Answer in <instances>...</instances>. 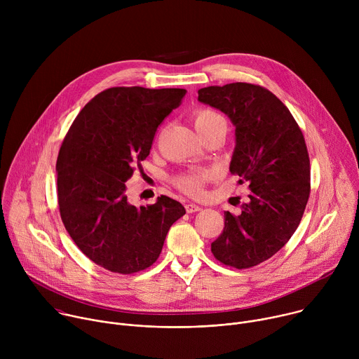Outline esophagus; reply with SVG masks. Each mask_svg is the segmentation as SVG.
<instances>
[{
  "instance_id": "obj_1",
  "label": "esophagus",
  "mask_w": 359,
  "mask_h": 359,
  "mask_svg": "<svg viewBox=\"0 0 359 359\" xmlns=\"http://www.w3.org/2000/svg\"><path fill=\"white\" fill-rule=\"evenodd\" d=\"M200 210H201V208L197 206V204H194V203H186V212H187V213H197V212H200Z\"/></svg>"
}]
</instances>
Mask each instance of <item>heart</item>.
Masks as SVG:
<instances>
[{
	"label": "heart",
	"instance_id": "obj_1",
	"mask_svg": "<svg viewBox=\"0 0 359 359\" xmlns=\"http://www.w3.org/2000/svg\"><path fill=\"white\" fill-rule=\"evenodd\" d=\"M193 122L200 133V136H206L217 130H227V121L226 118L212 108H201L194 111ZM213 170L210 169H200V170H190L182 173L176 177V184L180 190L187 194H200L203 191V186L213 177Z\"/></svg>",
	"mask_w": 359,
	"mask_h": 359
}]
</instances>
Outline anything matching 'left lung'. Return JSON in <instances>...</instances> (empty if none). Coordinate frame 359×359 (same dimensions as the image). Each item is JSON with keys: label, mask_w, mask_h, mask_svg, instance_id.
Masks as SVG:
<instances>
[{"label": "left lung", "mask_w": 359, "mask_h": 359, "mask_svg": "<svg viewBox=\"0 0 359 359\" xmlns=\"http://www.w3.org/2000/svg\"><path fill=\"white\" fill-rule=\"evenodd\" d=\"M198 100L234 123L230 172L250 189L238 216L224 212V229L212 252L237 270L259 266L287 244L309 201L311 172L304 135L288 108L260 85L201 88Z\"/></svg>", "instance_id": "8db88e82"}]
</instances>
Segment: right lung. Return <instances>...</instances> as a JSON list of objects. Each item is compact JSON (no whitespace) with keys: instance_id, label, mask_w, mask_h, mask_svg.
I'll return each mask as SVG.
<instances>
[{"instance_id":"1","label":"right lung","mask_w":359,"mask_h":359,"mask_svg":"<svg viewBox=\"0 0 359 359\" xmlns=\"http://www.w3.org/2000/svg\"><path fill=\"white\" fill-rule=\"evenodd\" d=\"M186 89L115 86L92 97L67 132L57 159L62 223L95 264L135 274L155 263L170 226L186 210L168 196L135 208L126 182Z\"/></svg>"}]
</instances>
